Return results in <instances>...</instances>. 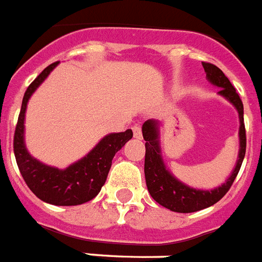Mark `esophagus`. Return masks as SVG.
<instances>
[{"instance_id":"obj_1","label":"esophagus","mask_w":262,"mask_h":262,"mask_svg":"<svg viewBox=\"0 0 262 262\" xmlns=\"http://www.w3.org/2000/svg\"><path fill=\"white\" fill-rule=\"evenodd\" d=\"M132 129H133L134 138H137V140H141V138H142V129H141L140 125L136 124Z\"/></svg>"}]
</instances>
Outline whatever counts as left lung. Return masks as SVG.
Segmentation results:
<instances>
[{"instance_id":"left-lung-1","label":"left lung","mask_w":262,"mask_h":262,"mask_svg":"<svg viewBox=\"0 0 262 262\" xmlns=\"http://www.w3.org/2000/svg\"><path fill=\"white\" fill-rule=\"evenodd\" d=\"M204 71L207 74V79L212 84L220 87L219 93L226 97L229 103L236 106L240 117V151H238V159L236 167L231 174L227 182L220 187L211 191L195 190L188 186L183 185L178 179H175L163 165L161 150H159L158 141V124L154 120H147L142 125V134H144L145 147V179L150 195L153 196L157 203L161 206L174 211V212H195L207 207L213 206L217 203L224 195L228 192L232 183L237 177L240 171L241 163L245 157V149H247V134H245L244 125V106L241 101L238 93L236 92L235 87L232 85L228 77L224 72L215 64L203 62Z\"/></svg>"}]
</instances>
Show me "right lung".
Returning a JSON list of instances; mask_svg holds the SVG:
<instances>
[{
  "mask_svg": "<svg viewBox=\"0 0 262 262\" xmlns=\"http://www.w3.org/2000/svg\"><path fill=\"white\" fill-rule=\"evenodd\" d=\"M58 63H52L45 68L27 87L15 126L13 147L22 178L36 196L55 206H77L90 202L99 194L106 181L113 157L133 137V132L128 129L121 133L108 134L96 147L91 150V153L74 165L68 166L66 170L50 167L34 159L27 153L24 142L26 105L34 91L39 87V84L49 76Z\"/></svg>",
  "mask_w": 262,
  "mask_h": 262,
  "instance_id": "right-lung-1",
  "label": "right lung"
}]
</instances>
